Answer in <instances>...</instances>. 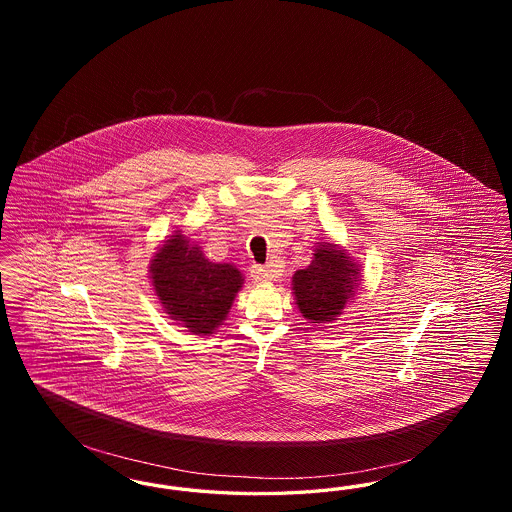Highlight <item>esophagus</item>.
I'll list each match as a JSON object with an SVG mask.
<instances>
[{
    "label": "esophagus",
    "mask_w": 512,
    "mask_h": 512,
    "mask_svg": "<svg viewBox=\"0 0 512 512\" xmlns=\"http://www.w3.org/2000/svg\"><path fill=\"white\" fill-rule=\"evenodd\" d=\"M253 278L257 282H272L280 276V267L278 265H270V267H253L251 270Z\"/></svg>",
    "instance_id": "esophagus-1"
}]
</instances>
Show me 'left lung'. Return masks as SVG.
<instances>
[{"instance_id": "8db88e82", "label": "left lung", "mask_w": 512, "mask_h": 512, "mask_svg": "<svg viewBox=\"0 0 512 512\" xmlns=\"http://www.w3.org/2000/svg\"><path fill=\"white\" fill-rule=\"evenodd\" d=\"M359 267L334 244H318L313 261L293 274L295 305L311 322H332L355 297Z\"/></svg>"}]
</instances>
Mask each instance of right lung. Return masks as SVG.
<instances>
[{
  "instance_id": "right-lung-1",
  "label": "right lung",
  "mask_w": 512,
  "mask_h": 512,
  "mask_svg": "<svg viewBox=\"0 0 512 512\" xmlns=\"http://www.w3.org/2000/svg\"><path fill=\"white\" fill-rule=\"evenodd\" d=\"M149 272L165 313L197 336H209L219 328L244 286L238 268L211 263L180 230L153 255Z\"/></svg>"
}]
</instances>
